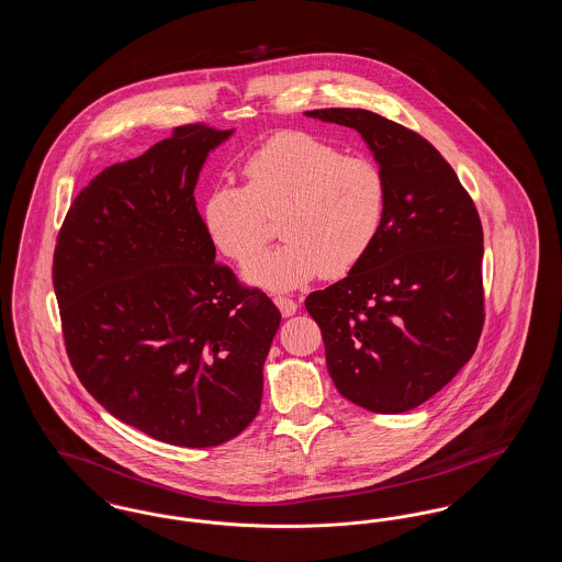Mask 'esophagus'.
<instances>
[{
    "label": "esophagus",
    "mask_w": 562,
    "mask_h": 562,
    "mask_svg": "<svg viewBox=\"0 0 562 562\" xmlns=\"http://www.w3.org/2000/svg\"><path fill=\"white\" fill-rule=\"evenodd\" d=\"M273 303L278 305V310L282 312V316H293L294 312H296V301L293 299H289V296H273Z\"/></svg>",
    "instance_id": "obj_1"
}]
</instances>
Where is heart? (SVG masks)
Returning a JSON list of instances; mask_svg holds the SVG:
<instances>
[{
  "label": "heart",
  "instance_id": "heart-1",
  "mask_svg": "<svg viewBox=\"0 0 562 562\" xmlns=\"http://www.w3.org/2000/svg\"><path fill=\"white\" fill-rule=\"evenodd\" d=\"M246 188L216 186L202 221L232 261H250L269 238L268 216H282L284 244L255 259L244 276L271 291H289L322 273L341 278L371 250L387 211V186L369 158L301 131L271 134L241 164Z\"/></svg>",
  "mask_w": 562,
  "mask_h": 562
}]
</instances>
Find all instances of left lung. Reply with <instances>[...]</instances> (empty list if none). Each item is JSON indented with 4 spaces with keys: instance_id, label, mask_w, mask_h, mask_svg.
<instances>
[{
    "instance_id": "obj_1",
    "label": "left lung",
    "mask_w": 562,
    "mask_h": 562,
    "mask_svg": "<svg viewBox=\"0 0 562 562\" xmlns=\"http://www.w3.org/2000/svg\"><path fill=\"white\" fill-rule=\"evenodd\" d=\"M305 115L362 134L387 186L367 257L305 299L326 367L349 402L383 415L419 406L472 358L484 324L482 225L451 164L422 134L367 109Z\"/></svg>"
}]
</instances>
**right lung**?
I'll return each mask as SVG.
<instances>
[{
  "instance_id": "obj_1",
  "label": "right lung",
  "mask_w": 562,
  "mask_h": 562,
  "mask_svg": "<svg viewBox=\"0 0 562 562\" xmlns=\"http://www.w3.org/2000/svg\"><path fill=\"white\" fill-rule=\"evenodd\" d=\"M234 131L188 124L113 164L74 200L53 282L69 362L109 413L188 449L257 417L280 312L214 261L193 189Z\"/></svg>"
}]
</instances>
